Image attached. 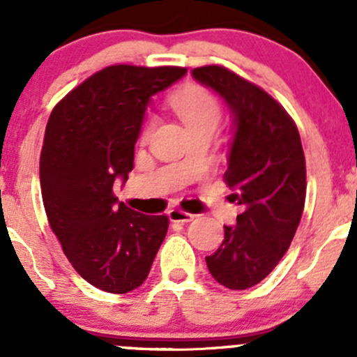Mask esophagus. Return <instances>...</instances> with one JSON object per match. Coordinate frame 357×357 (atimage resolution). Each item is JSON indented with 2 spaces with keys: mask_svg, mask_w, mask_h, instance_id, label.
Wrapping results in <instances>:
<instances>
[{
  "mask_svg": "<svg viewBox=\"0 0 357 357\" xmlns=\"http://www.w3.org/2000/svg\"><path fill=\"white\" fill-rule=\"evenodd\" d=\"M169 219L172 222H190L193 219V214L181 211V208H171L169 211Z\"/></svg>",
  "mask_w": 357,
  "mask_h": 357,
  "instance_id": "34e87169",
  "label": "esophagus"
}]
</instances>
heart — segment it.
Wrapping results in <instances>:
<instances>
[{
	"label": "heart",
	"mask_w": 357,
	"mask_h": 357,
	"mask_svg": "<svg viewBox=\"0 0 357 357\" xmlns=\"http://www.w3.org/2000/svg\"><path fill=\"white\" fill-rule=\"evenodd\" d=\"M171 107L179 115L185 126L190 129L204 128H218L219 119H221V107L215 96L208 89L202 88L199 84L185 86L183 89L176 91L171 96ZM153 129V119L149 117L142 128V138H149Z\"/></svg>",
	"instance_id": "1"
}]
</instances>
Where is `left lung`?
Returning a JSON list of instances; mask_svg holds the SVG:
<instances>
[{
  "instance_id": "left-lung-1",
  "label": "left lung",
  "mask_w": 357,
  "mask_h": 357,
  "mask_svg": "<svg viewBox=\"0 0 357 357\" xmlns=\"http://www.w3.org/2000/svg\"><path fill=\"white\" fill-rule=\"evenodd\" d=\"M192 75L231 110L225 181L242 207L205 262L215 282L245 290L276 268L294 240L305 202L304 150L295 122L264 89L221 66L193 68Z\"/></svg>"
}]
</instances>
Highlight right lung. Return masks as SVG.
<instances>
[{
    "instance_id": "1",
    "label": "right lung",
    "mask_w": 357,
    "mask_h": 357,
    "mask_svg": "<svg viewBox=\"0 0 357 357\" xmlns=\"http://www.w3.org/2000/svg\"><path fill=\"white\" fill-rule=\"evenodd\" d=\"M185 74L183 67H107L50 115L39 160L46 215L75 271L103 291L138 289L165 238L167 215L126 207L114 181H128L132 171L150 98Z\"/></svg>"
}]
</instances>
